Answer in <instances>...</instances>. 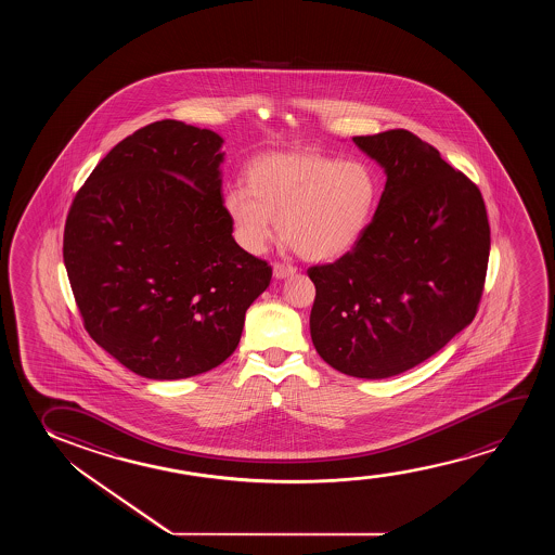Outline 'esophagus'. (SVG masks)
<instances>
[{
    "mask_svg": "<svg viewBox=\"0 0 555 555\" xmlns=\"http://www.w3.org/2000/svg\"><path fill=\"white\" fill-rule=\"evenodd\" d=\"M296 267L286 266V263H274L273 273L276 279H286V276H292V274H296Z\"/></svg>",
    "mask_w": 555,
    "mask_h": 555,
    "instance_id": "1",
    "label": "esophagus"
}]
</instances>
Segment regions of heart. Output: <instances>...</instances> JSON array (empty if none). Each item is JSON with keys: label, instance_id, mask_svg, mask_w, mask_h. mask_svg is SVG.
<instances>
[{"label": "heart", "instance_id": "obj_1", "mask_svg": "<svg viewBox=\"0 0 555 555\" xmlns=\"http://www.w3.org/2000/svg\"><path fill=\"white\" fill-rule=\"evenodd\" d=\"M248 190L229 188L223 208L236 243L263 251L274 233L311 261L352 250L372 225L380 185L372 165L322 153H273L248 168Z\"/></svg>", "mask_w": 555, "mask_h": 555}]
</instances>
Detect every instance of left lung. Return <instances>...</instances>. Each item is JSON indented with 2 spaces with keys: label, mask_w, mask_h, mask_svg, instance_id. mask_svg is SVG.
Returning <instances> with one entry per match:
<instances>
[{
  "label": "left lung",
  "mask_w": 555,
  "mask_h": 555,
  "mask_svg": "<svg viewBox=\"0 0 555 555\" xmlns=\"http://www.w3.org/2000/svg\"><path fill=\"white\" fill-rule=\"evenodd\" d=\"M352 142L385 168L372 225L345 256L307 271L314 349L337 372L385 379L468 326L483 294L491 231L478 185L410 130Z\"/></svg>",
  "instance_id": "left-lung-1"
}]
</instances>
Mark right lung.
<instances>
[{
    "label": "right lung",
    "instance_id": "1",
    "mask_svg": "<svg viewBox=\"0 0 555 555\" xmlns=\"http://www.w3.org/2000/svg\"><path fill=\"white\" fill-rule=\"evenodd\" d=\"M221 144L214 130L152 122L100 160L69 208L62 254L85 330L147 379L228 360L273 276L231 235Z\"/></svg>",
    "mask_w": 555,
    "mask_h": 555
}]
</instances>
